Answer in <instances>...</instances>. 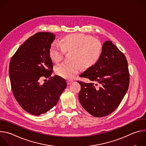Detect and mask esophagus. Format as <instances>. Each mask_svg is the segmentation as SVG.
<instances>
[{
    "instance_id": "esophagus-1",
    "label": "esophagus",
    "mask_w": 146,
    "mask_h": 146,
    "mask_svg": "<svg viewBox=\"0 0 146 146\" xmlns=\"http://www.w3.org/2000/svg\"><path fill=\"white\" fill-rule=\"evenodd\" d=\"M73 82V80H67V82H68V85H69V84H72V83Z\"/></svg>"
}]
</instances>
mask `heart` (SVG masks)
<instances>
[{
    "label": "heart",
    "mask_w": 146,
    "mask_h": 146,
    "mask_svg": "<svg viewBox=\"0 0 146 146\" xmlns=\"http://www.w3.org/2000/svg\"><path fill=\"white\" fill-rule=\"evenodd\" d=\"M69 62H64L55 68V73L66 79H72L79 73L81 66L88 69L99 60L103 51L100 41L92 36L82 33H74L62 38L60 44L53 43L50 48L51 59L58 63L64 58L65 52H71Z\"/></svg>",
    "instance_id": "obj_1"
}]
</instances>
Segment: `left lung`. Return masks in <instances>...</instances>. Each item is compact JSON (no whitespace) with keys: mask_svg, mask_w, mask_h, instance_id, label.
Listing matches in <instances>:
<instances>
[{"mask_svg":"<svg viewBox=\"0 0 146 146\" xmlns=\"http://www.w3.org/2000/svg\"><path fill=\"white\" fill-rule=\"evenodd\" d=\"M80 76L92 81L91 83L77 81L81 86L78 98L82 108L95 117L113 113L119 105L129 84L126 57L111 41L103 43L97 63Z\"/></svg>","mask_w":146,"mask_h":146,"instance_id":"obj_1","label":"left lung"}]
</instances>
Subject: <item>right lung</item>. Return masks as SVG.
Here are the masks:
<instances>
[{
	"mask_svg": "<svg viewBox=\"0 0 146 146\" xmlns=\"http://www.w3.org/2000/svg\"><path fill=\"white\" fill-rule=\"evenodd\" d=\"M55 35L38 32L28 38L11 58L9 76L13 95L28 113L40 115L55 106L67 87L66 80L51 76L53 64L49 54ZM48 78L41 84L42 78Z\"/></svg>",
	"mask_w": 146,
	"mask_h": 146,
	"instance_id": "1",
	"label": "right lung"
}]
</instances>
